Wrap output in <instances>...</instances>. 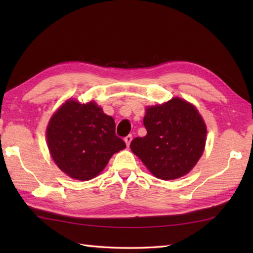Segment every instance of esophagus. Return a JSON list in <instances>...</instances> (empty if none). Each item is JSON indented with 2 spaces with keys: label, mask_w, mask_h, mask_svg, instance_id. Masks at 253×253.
I'll list each match as a JSON object with an SVG mask.
<instances>
[{
  "label": "esophagus",
  "mask_w": 253,
  "mask_h": 253,
  "mask_svg": "<svg viewBox=\"0 0 253 253\" xmlns=\"http://www.w3.org/2000/svg\"><path fill=\"white\" fill-rule=\"evenodd\" d=\"M131 139H132L131 135H128L127 137L124 138V141H125V143H126V146H127V147H129V144H130V142H131Z\"/></svg>",
  "instance_id": "34e87169"
}]
</instances>
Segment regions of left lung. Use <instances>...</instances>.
<instances>
[{
  "label": "left lung",
  "instance_id": "obj_1",
  "mask_svg": "<svg viewBox=\"0 0 253 253\" xmlns=\"http://www.w3.org/2000/svg\"><path fill=\"white\" fill-rule=\"evenodd\" d=\"M144 137L130 143L132 153L154 177L173 180L187 175L204 152L207 125L197 107L179 96L146 107Z\"/></svg>",
  "mask_w": 253,
  "mask_h": 253
}]
</instances>
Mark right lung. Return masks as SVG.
Here are the masks:
<instances>
[{"label": "right lung", "instance_id": "add662e5", "mask_svg": "<svg viewBox=\"0 0 253 253\" xmlns=\"http://www.w3.org/2000/svg\"><path fill=\"white\" fill-rule=\"evenodd\" d=\"M52 160L64 174L87 181L102 173L113 154L126 148L115 135V122L91 100L69 98L53 113L46 126Z\"/></svg>", "mask_w": 253, "mask_h": 253}]
</instances>
